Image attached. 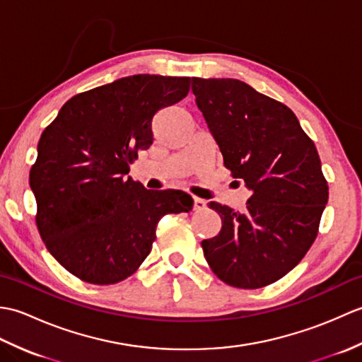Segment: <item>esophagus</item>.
<instances>
[{
	"mask_svg": "<svg viewBox=\"0 0 362 362\" xmlns=\"http://www.w3.org/2000/svg\"><path fill=\"white\" fill-rule=\"evenodd\" d=\"M205 206H206V202L204 201V199L194 197V205H193V209H194V210H204Z\"/></svg>",
	"mask_w": 362,
	"mask_h": 362,
	"instance_id": "obj_1",
	"label": "esophagus"
}]
</instances>
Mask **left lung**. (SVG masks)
I'll return each instance as SVG.
<instances>
[{"label":"left lung","instance_id":"left-lung-1","mask_svg":"<svg viewBox=\"0 0 362 362\" xmlns=\"http://www.w3.org/2000/svg\"><path fill=\"white\" fill-rule=\"evenodd\" d=\"M196 104L224 166L252 191L244 213L210 202L221 232L202 241L219 280L241 289L267 286L310 250L328 202L316 146L289 107L238 79L193 78Z\"/></svg>","mask_w":362,"mask_h":362}]
</instances>
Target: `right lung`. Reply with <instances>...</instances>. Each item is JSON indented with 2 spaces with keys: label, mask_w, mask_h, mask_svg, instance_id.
Returning <instances> with one entry per match:
<instances>
[{
  "label": "right lung",
  "mask_w": 362,
  "mask_h": 362,
  "mask_svg": "<svg viewBox=\"0 0 362 362\" xmlns=\"http://www.w3.org/2000/svg\"><path fill=\"white\" fill-rule=\"evenodd\" d=\"M189 78L135 74L73 96L43 130L29 185L51 255L91 284L132 275L149 255L158 221L191 211L179 189L148 191L129 165L152 144V118L189 91Z\"/></svg>",
  "instance_id": "obj_1"
}]
</instances>
